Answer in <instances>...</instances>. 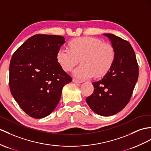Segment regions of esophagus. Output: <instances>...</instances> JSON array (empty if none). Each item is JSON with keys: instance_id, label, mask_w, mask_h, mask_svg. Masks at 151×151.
<instances>
[{"instance_id": "1", "label": "esophagus", "mask_w": 151, "mask_h": 151, "mask_svg": "<svg viewBox=\"0 0 151 151\" xmlns=\"http://www.w3.org/2000/svg\"><path fill=\"white\" fill-rule=\"evenodd\" d=\"M72 81L74 83H76V84H81V83H83V81H78V80L75 79H73Z\"/></svg>"}]
</instances>
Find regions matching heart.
Here are the masks:
<instances>
[{"label":"heart","mask_w":151,"mask_h":151,"mask_svg":"<svg viewBox=\"0 0 151 151\" xmlns=\"http://www.w3.org/2000/svg\"><path fill=\"white\" fill-rule=\"evenodd\" d=\"M115 58L116 50L111 44L94 37L73 40L69 49L61 47L56 54L58 63L65 72L70 71L81 59L82 64L73 71V76L80 80L104 76L112 67Z\"/></svg>","instance_id":"1"}]
</instances>
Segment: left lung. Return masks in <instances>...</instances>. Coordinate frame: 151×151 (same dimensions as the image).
Returning a JSON list of instances; mask_svg holds the SVG:
<instances>
[{"instance_id":"1","label":"left lung","mask_w":151,"mask_h":151,"mask_svg":"<svg viewBox=\"0 0 151 151\" xmlns=\"http://www.w3.org/2000/svg\"><path fill=\"white\" fill-rule=\"evenodd\" d=\"M103 35L115 47V60L103 78L92 83L93 93L86 101L95 113L109 116L122 110L129 102L138 78V65L129 42L115 35Z\"/></svg>"}]
</instances>
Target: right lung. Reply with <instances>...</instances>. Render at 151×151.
I'll use <instances>...</instances> for the list:
<instances>
[{"label": "right lung", "instance_id": "add662e5", "mask_svg": "<svg viewBox=\"0 0 151 151\" xmlns=\"http://www.w3.org/2000/svg\"><path fill=\"white\" fill-rule=\"evenodd\" d=\"M63 36L36 35L14 52L9 65V88L13 98L28 115L44 118L60 102L63 86L72 78L56 61Z\"/></svg>", "mask_w": 151, "mask_h": 151}]
</instances>
